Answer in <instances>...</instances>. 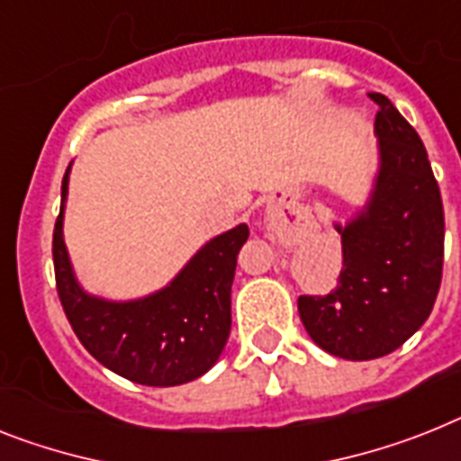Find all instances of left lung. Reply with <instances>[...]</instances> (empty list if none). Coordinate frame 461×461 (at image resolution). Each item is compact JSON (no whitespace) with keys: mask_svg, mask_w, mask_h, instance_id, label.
<instances>
[{"mask_svg":"<svg viewBox=\"0 0 461 461\" xmlns=\"http://www.w3.org/2000/svg\"><path fill=\"white\" fill-rule=\"evenodd\" d=\"M373 192L342 234V272L328 295H300L297 312L321 349L347 361L392 354L429 319L443 274L446 218L427 149L382 93Z\"/></svg>","mask_w":461,"mask_h":461,"instance_id":"1","label":"left lung"}]
</instances>
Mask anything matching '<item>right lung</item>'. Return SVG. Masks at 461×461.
<instances>
[{
  "instance_id": "right-lung-1",
  "label": "right lung",
  "mask_w": 461,
  "mask_h": 461,
  "mask_svg": "<svg viewBox=\"0 0 461 461\" xmlns=\"http://www.w3.org/2000/svg\"><path fill=\"white\" fill-rule=\"evenodd\" d=\"M69 168L53 230V267L58 297L79 342L105 368L138 384L177 386L208 373L230 338L231 281L249 224L203 243L152 295L126 303L95 297L77 281L63 239Z\"/></svg>"
}]
</instances>
